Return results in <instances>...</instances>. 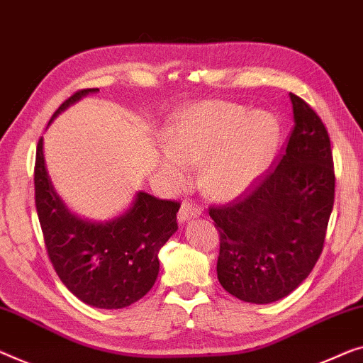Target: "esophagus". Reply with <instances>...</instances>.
Returning a JSON list of instances; mask_svg holds the SVG:
<instances>
[{
  "label": "esophagus",
  "instance_id": "34e87169",
  "mask_svg": "<svg viewBox=\"0 0 363 363\" xmlns=\"http://www.w3.org/2000/svg\"><path fill=\"white\" fill-rule=\"evenodd\" d=\"M202 215V208L199 207L192 202V200H184L181 208H179V213H177V220L184 223V221L191 220V218H197V216Z\"/></svg>",
  "mask_w": 363,
  "mask_h": 363
}]
</instances>
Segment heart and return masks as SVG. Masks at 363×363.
Masks as SVG:
<instances>
[{"label": "heart", "instance_id": "heart-1", "mask_svg": "<svg viewBox=\"0 0 363 363\" xmlns=\"http://www.w3.org/2000/svg\"><path fill=\"white\" fill-rule=\"evenodd\" d=\"M158 166L172 187L192 181L205 159L203 182L212 196L230 200L246 194L272 164L280 140L274 113L241 104L205 101L177 113L166 128Z\"/></svg>", "mask_w": 363, "mask_h": 363}]
</instances>
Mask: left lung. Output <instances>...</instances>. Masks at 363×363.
<instances>
[{
  "label": "left lung",
  "mask_w": 363,
  "mask_h": 363,
  "mask_svg": "<svg viewBox=\"0 0 363 363\" xmlns=\"http://www.w3.org/2000/svg\"><path fill=\"white\" fill-rule=\"evenodd\" d=\"M295 125L279 164L233 202L210 207L220 233L216 275L236 298L266 305L315 267L334 205L331 140L320 116L290 93Z\"/></svg>",
  "instance_id": "1"
}]
</instances>
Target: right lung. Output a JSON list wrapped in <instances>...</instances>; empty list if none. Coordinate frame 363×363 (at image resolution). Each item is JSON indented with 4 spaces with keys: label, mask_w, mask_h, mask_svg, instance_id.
<instances>
[{
    "label": "right lung",
    "mask_w": 363,
    "mask_h": 363,
    "mask_svg": "<svg viewBox=\"0 0 363 363\" xmlns=\"http://www.w3.org/2000/svg\"><path fill=\"white\" fill-rule=\"evenodd\" d=\"M97 91H77L58 107L52 121L81 97ZM34 186L48 257L74 296L102 310H121L148 294L160 272V250L177 231L179 202L140 191L116 218H79L52 186L43 158V138L37 145Z\"/></svg>",
    "instance_id": "obj_1"
}]
</instances>
